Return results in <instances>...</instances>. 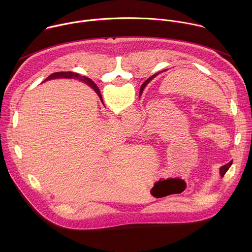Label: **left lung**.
Listing matches in <instances>:
<instances>
[{"mask_svg": "<svg viewBox=\"0 0 252 252\" xmlns=\"http://www.w3.org/2000/svg\"><path fill=\"white\" fill-rule=\"evenodd\" d=\"M141 93H142V89H140V91H139V95H140ZM231 164H232V161H230V162H228V163H226L225 165H223V166L220 167V175H221V176H223V175L225 174V172L228 170V168L230 167Z\"/></svg>", "mask_w": 252, "mask_h": 252, "instance_id": "1", "label": "left lung"}]
</instances>
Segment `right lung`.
<instances>
[{"label":"right lung","mask_w":252,"mask_h":252,"mask_svg":"<svg viewBox=\"0 0 252 252\" xmlns=\"http://www.w3.org/2000/svg\"><path fill=\"white\" fill-rule=\"evenodd\" d=\"M55 79H76V80H80V81L88 84L91 88H93L95 91V93L98 94V96L101 98V94H100L97 87L95 86V84L91 79H89L87 77H81L79 74L73 73V71H59V73H54L51 76H49L45 81H50V80H55ZM150 79L145 82V84H143V87H146V85L150 82Z\"/></svg>","instance_id":"add662e5"}]
</instances>
